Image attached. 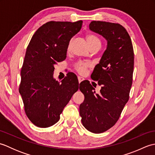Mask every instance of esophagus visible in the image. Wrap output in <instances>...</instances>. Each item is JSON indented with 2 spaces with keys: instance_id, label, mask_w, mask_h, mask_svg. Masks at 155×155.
<instances>
[{
  "instance_id": "esophagus-1",
  "label": "esophagus",
  "mask_w": 155,
  "mask_h": 155,
  "mask_svg": "<svg viewBox=\"0 0 155 155\" xmlns=\"http://www.w3.org/2000/svg\"><path fill=\"white\" fill-rule=\"evenodd\" d=\"M78 83H79V84H80L81 82H82L84 80V78L81 77H78Z\"/></svg>"
}]
</instances>
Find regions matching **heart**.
I'll return each mask as SVG.
<instances>
[{"label": "heart", "instance_id": "heart-1", "mask_svg": "<svg viewBox=\"0 0 155 155\" xmlns=\"http://www.w3.org/2000/svg\"><path fill=\"white\" fill-rule=\"evenodd\" d=\"M86 39L87 43L89 46L90 48L93 47H101V41L99 38L95 35H87L86 37ZM70 49V43L68 46V50ZM90 66V64L88 62H79L76 64L75 68L79 73H83L86 70V68Z\"/></svg>", "mask_w": 155, "mask_h": 155}]
</instances>
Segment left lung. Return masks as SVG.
<instances>
[{"mask_svg": "<svg viewBox=\"0 0 155 155\" xmlns=\"http://www.w3.org/2000/svg\"><path fill=\"white\" fill-rule=\"evenodd\" d=\"M89 29L107 41V48L94 68L92 78L98 81L100 93L87 81L80 84L84 100L80 104L82 123L93 133L113 127L129 98L133 83L134 51L132 41L123 26L104 21H92Z\"/></svg>", "mask_w": 155, "mask_h": 155, "instance_id": "obj_1", "label": "left lung"}]
</instances>
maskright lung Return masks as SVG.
Returning <instances> with one entry per match:
<instances>
[{"label":"right lung","instance_id":"right-lung-1","mask_svg":"<svg viewBox=\"0 0 155 155\" xmlns=\"http://www.w3.org/2000/svg\"><path fill=\"white\" fill-rule=\"evenodd\" d=\"M83 21H51L35 32L26 51L19 87L26 114L41 128L57 123L60 114L79 87L74 73L59 83L53 77L54 65L65 60L71 39Z\"/></svg>","mask_w":155,"mask_h":155}]
</instances>
